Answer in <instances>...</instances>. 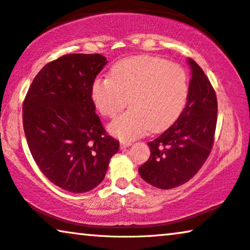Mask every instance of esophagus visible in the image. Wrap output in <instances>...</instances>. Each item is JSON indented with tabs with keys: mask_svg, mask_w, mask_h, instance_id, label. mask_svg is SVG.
I'll use <instances>...</instances> for the list:
<instances>
[{
	"mask_svg": "<svg viewBox=\"0 0 250 250\" xmlns=\"http://www.w3.org/2000/svg\"><path fill=\"white\" fill-rule=\"evenodd\" d=\"M131 146H132V142H126V141H123V142H121V147H127Z\"/></svg>",
	"mask_w": 250,
	"mask_h": 250,
	"instance_id": "1",
	"label": "esophagus"
}]
</instances>
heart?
I'll list each match as a JSON object with an SVG mask.
<instances>
[{
  "label": "heart",
  "mask_w": 250,
  "mask_h": 250,
  "mask_svg": "<svg viewBox=\"0 0 250 250\" xmlns=\"http://www.w3.org/2000/svg\"><path fill=\"white\" fill-rule=\"evenodd\" d=\"M188 95L185 68L146 55L119 61L111 67L110 78L96 79L91 86L93 104L104 117H116L129 99L131 109L109 125L121 140H133L149 129L166 131L183 113Z\"/></svg>",
  "instance_id": "heart-1"
}]
</instances>
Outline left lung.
Wrapping results in <instances>:
<instances>
[{
    "label": "left lung",
    "mask_w": 250,
    "mask_h": 250,
    "mask_svg": "<svg viewBox=\"0 0 250 250\" xmlns=\"http://www.w3.org/2000/svg\"><path fill=\"white\" fill-rule=\"evenodd\" d=\"M186 107L170 127L151 141V154L139 168L152 186L170 189L187 183L198 172L214 143L218 100L208 78L194 60Z\"/></svg>",
    "instance_id": "8db88e82"
}]
</instances>
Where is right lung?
Masks as SVG:
<instances>
[{
  "label": "right lung",
  "mask_w": 250,
  "mask_h": 250,
  "mask_svg": "<svg viewBox=\"0 0 250 250\" xmlns=\"http://www.w3.org/2000/svg\"><path fill=\"white\" fill-rule=\"evenodd\" d=\"M106 64L100 54L61 56L38 72L23 100L32 158L50 182L72 193L98 186L119 149L91 98L92 83Z\"/></svg>",
  "instance_id": "1"
}]
</instances>
